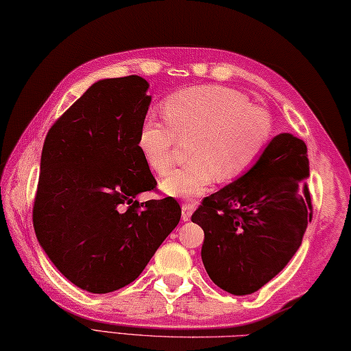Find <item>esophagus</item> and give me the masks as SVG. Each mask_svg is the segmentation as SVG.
<instances>
[{"label":"esophagus","mask_w":351,"mask_h":351,"mask_svg":"<svg viewBox=\"0 0 351 351\" xmlns=\"http://www.w3.org/2000/svg\"><path fill=\"white\" fill-rule=\"evenodd\" d=\"M194 209H195V204L194 203H184V204H182V220L183 221H188L189 218H191V215H193Z\"/></svg>","instance_id":"1"}]
</instances>
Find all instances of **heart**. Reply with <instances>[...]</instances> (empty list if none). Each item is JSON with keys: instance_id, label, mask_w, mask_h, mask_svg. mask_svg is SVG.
Masks as SVG:
<instances>
[{"instance_id": "heart-1", "label": "heart", "mask_w": 351, "mask_h": 351, "mask_svg": "<svg viewBox=\"0 0 351 351\" xmlns=\"http://www.w3.org/2000/svg\"><path fill=\"white\" fill-rule=\"evenodd\" d=\"M168 123L147 119L137 133V149L153 173L173 165L177 138H193V162L160 180L163 194L194 198L220 178L232 182L254 167L274 134L272 117L252 105L241 91L223 85H198L171 95L163 102Z\"/></svg>"}]
</instances>
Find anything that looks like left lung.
<instances>
[{"instance_id":"8db88e82","label":"left lung","mask_w":351,"mask_h":351,"mask_svg":"<svg viewBox=\"0 0 351 351\" xmlns=\"http://www.w3.org/2000/svg\"><path fill=\"white\" fill-rule=\"evenodd\" d=\"M308 157L301 138L275 136L246 174L206 197L193 214L202 260L218 287L249 295L292 260L312 221Z\"/></svg>"}]
</instances>
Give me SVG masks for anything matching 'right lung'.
<instances>
[{"label":"right lung","instance_id":"1","mask_svg":"<svg viewBox=\"0 0 351 351\" xmlns=\"http://www.w3.org/2000/svg\"><path fill=\"white\" fill-rule=\"evenodd\" d=\"M148 88L136 75L101 79L44 141L33 228L59 272L91 293L133 282L180 221L173 197L136 198L157 184L137 149Z\"/></svg>","mask_w":351,"mask_h":351}]
</instances>
